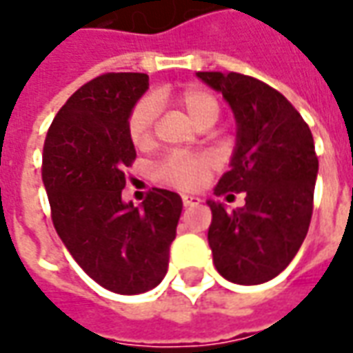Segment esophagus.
<instances>
[{
	"label": "esophagus",
	"mask_w": 353,
	"mask_h": 353,
	"mask_svg": "<svg viewBox=\"0 0 353 353\" xmlns=\"http://www.w3.org/2000/svg\"><path fill=\"white\" fill-rule=\"evenodd\" d=\"M182 203L184 208H194V205H200L201 200L198 196H182Z\"/></svg>",
	"instance_id": "obj_1"
}]
</instances>
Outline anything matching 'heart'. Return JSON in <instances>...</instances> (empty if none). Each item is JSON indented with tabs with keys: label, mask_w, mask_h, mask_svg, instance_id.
Masks as SVG:
<instances>
[{
	"label": "heart",
	"mask_w": 353,
	"mask_h": 353,
	"mask_svg": "<svg viewBox=\"0 0 353 353\" xmlns=\"http://www.w3.org/2000/svg\"><path fill=\"white\" fill-rule=\"evenodd\" d=\"M157 99L159 98H142L130 109L128 119H126L128 138L140 150L150 148L153 142ZM174 101L196 126L213 125L221 113L217 98L201 86H188L181 90L174 96ZM213 167H215V161L208 153H171L157 165L155 176L174 188L196 190L208 179Z\"/></svg>",
	"instance_id": "b5f03b06"
}]
</instances>
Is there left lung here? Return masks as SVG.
I'll use <instances>...</instances> for the list:
<instances>
[{"label":"left lung","mask_w":353,"mask_h":353,"mask_svg":"<svg viewBox=\"0 0 353 353\" xmlns=\"http://www.w3.org/2000/svg\"><path fill=\"white\" fill-rule=\"evenodd\" d=\"M236 119V148L215 194L246 192L244 208L208 200L213 263L227 281L261 284L283 273L310 228L319 171L310 126L281 92L238 72H196Z\"/></svg>","instance_id":"obj_1"}]
</instances>
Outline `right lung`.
Returning <instances> with one entry per match:
<instances>
[{
    "label": "right lung",
    "mask_w": 353,
    "mask_h": 353,
    "mask_svg": "<svg viewBox=\"0 0 353 353\" xmlns=\"http://www.w3.org/2000/svg\"><path fill=\"white\" fill-rule=\"evenodd\" d=\"M148 86L144 72L90 80L61 107L43 142L53 227L84 273L115 294L161 283L182 213L176 192L153 188L140 208L121 196L136 159L126 119Z\"/></svg>",
    "instance_id": "right-lung-1"
}]
</instances>
